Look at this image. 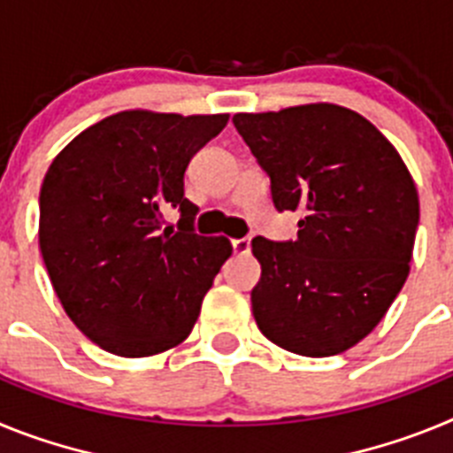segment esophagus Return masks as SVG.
I'll return each mask as SVG.
<instances>
[{"label":"esophagus","instance_id":"esophagus-1","mask_svg":"<svg viewBox=\"0 0 453 453\" xmlns=\"http://www.w3.org/2000/svg\"><path fill=\"white\" fill-rule=\"evenodd\" d=\"M231 245H234V254H247L251 250L250 238H235L231 240Z\"/></svg>","mask_w":453,"mask_h":453}]
</instances>
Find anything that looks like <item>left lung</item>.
<instances>
[{"label":"left lung","instance_id":"left-lung-1","mask_svg":"<svg viewBox=\"0 0 453 453\" xmlns=\"http://www.w3.org/2000/svg\"><path fill=\"white\" fill-rule=\"evenodd\" d=\"M234 124L270 177L276 211L302 213L295 240H251L258 329L292 354L349 349L411 270L419 222L411 172L374 124L335 104L238 113Z\"/></svg>","mask_w":453,"mask_h":453}]
</instances>
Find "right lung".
<instances>
[{
	"label": "right lung",
	"instance_id": "add662e5",
	"mask_svg": "<svg viewBox=\"0 0 453 453\" xmlns=\"http://www.w3.org/2000/svg\"><path fill=\"white\" fill-rule=\"evenodd\" d=\"M226 122L124 111L88 127L47 170L42 261L65 313L102 349L140 358L190 335L234 247L195 234L183 174ZM167 207L180 208L177 230L162 226Z\"/></svg>",
	"mask_w": 453,
	"mask_h": 453
}]
</instances>
